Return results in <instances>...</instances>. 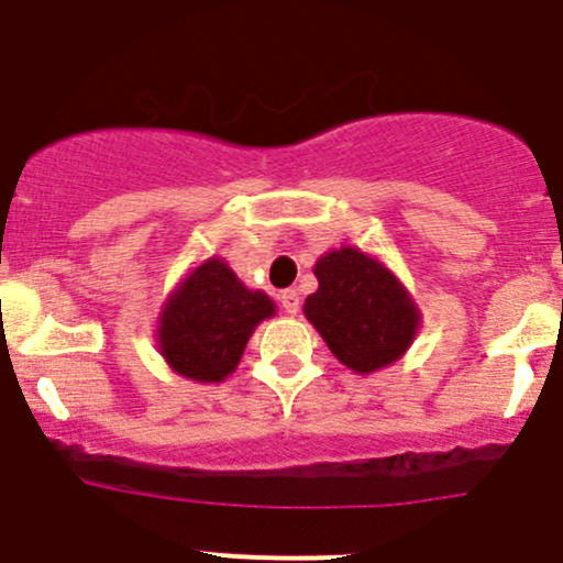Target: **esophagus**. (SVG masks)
Returning <instances> with one entry per match:
<instances>
[{"label":"esophagus","mask_w":563,"mask_h":563,"mask_svg":"<svg viewBox=\"0 0 563 563\" xmlns=\"http://www.w3.org/2000/svg\"><path fill=\"white\" fill-rule=\"evenodd\" d=\"M279 300H282V309L287 311V314H298V309H300L298 289H282Z\"/></svg>","instance_id":"esophagus-1"}]
</instances>
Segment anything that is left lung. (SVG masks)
<instances>
[{
  "label": "left lung",
  "instance_id": "1",
  "mask_svg": "<svg viewBox=\"0 0 563 563\" xmlns=\"http://www.w3.org/2000/svg\"><path fill=\"white\" fill-rule=\"evenodd\" d=\"M314 276L320 287L306 298L303 314L344 366L369 375L408 350L419 311L377 260L339 249L314 265Z\"/></svg>",
  "mask_w": 563,
  "mask_h": 563
}]
</instances>
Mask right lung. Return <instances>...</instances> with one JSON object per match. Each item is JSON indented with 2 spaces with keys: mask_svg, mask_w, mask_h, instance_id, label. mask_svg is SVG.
<instances>
[{
  "mask_svg": "<svg viewBox=\"0 0 563 563\" xmlns=\"http://www.w3.org/2000/svg\"><path fill=\"white\" fill-rule=\"evenodd\" d=\"M274 311L268 295L243 287L227 263L213 257L166 303L158 325L161 355L191 380H224L241 361L257 322Z\"/></svg>",
  "mask_w": 563,
  "mask_h": 563,
  "instance_id": "1",
  "label": "right lung"
}]
</instances>
